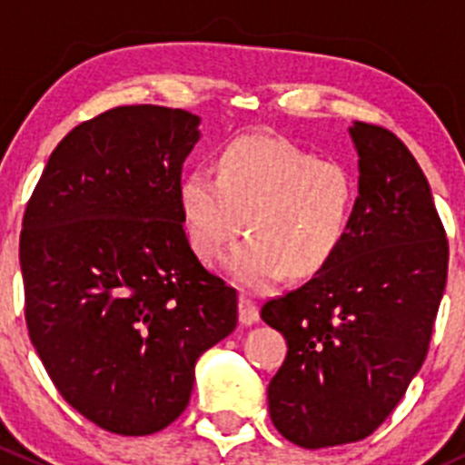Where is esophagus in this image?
I'll return each instance as SVG.
<instances>
[{
  "instance_id": "34e87169",
  "label": "esophagus",
  "mask_w": 465,
  "mask_h": 465,
  "mask_svg": "<svg viewBox=\"0 0 465 465\" xmlns=\"http://www.w3.org/2000/svg\"><path fill=\"white\" fill-rule=\"evenodd\" d=\"M238 320H241L242 326H252V323L259 322V308L250 299L242 297L241 303H238Z\"/></svg>"
}]
</instances>
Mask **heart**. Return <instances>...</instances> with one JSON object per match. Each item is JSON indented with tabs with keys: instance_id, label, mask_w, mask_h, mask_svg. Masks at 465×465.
Segmentation results:
<instances>
[{
	"instance_id": "b5f03b06",
	"label": "heart",
	"mask_w": 465,
	"mask_h": 465,
	"mask_svg": "<svg viewBox=\"0 0 465 465\" xmlns=\"http://www.w3.org/2000/svg\"><path fill=\"white\" fill-rule=\"evenodd\" d=\"M353 173L276 137H241L220 153L218 177L195 168L180 182L186 236L213 261L247 224L223 267L241 288L270 292L285 274L308 279L340 252L353 218Z\"/></svg>"
}]
</instances>
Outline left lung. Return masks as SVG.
I'll use <instances>...</instances> for the list:
<instances>
[{
  "label": "left lung",
  "mask_w": 465,
  "mask_h": 465,
  "mask_svg": "<svg viewBox=\"0 0 465 465\" xmlns=\"http://www.w3.org/2000/svg\"><path fill=\"white\" fill-rule=\"evenodd\" d=\"M358 198L340 252L306 285L262 306L288 355L270 380L274 428L308 450L367 439L428 355L448 279L432 189L407 145L353 121Z\"/></svg>",
  "instance_id": "8db88e82"
}]
</instances>
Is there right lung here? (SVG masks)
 I'll use <instances>...</instances> for the list:
<instances>
[{
	"label": "right lung",
	"instance_id": "obj_1",
	"mask_svg": "<svg viewBox=\"0 0 465 465\" xmlns=\"http://www.w3.org/2000/svg\"><path fill=\"white\" fill-rule=\"evenodd\" d=\"M200 116L114 107L51 153L20 236L26 326L60 396L145 436L189 405L195 362L238 323L236 290L191 250L182 166Z\"/></svg>",
	"mask_w": 465,
	"mask_h": 465
}]
</instances>
